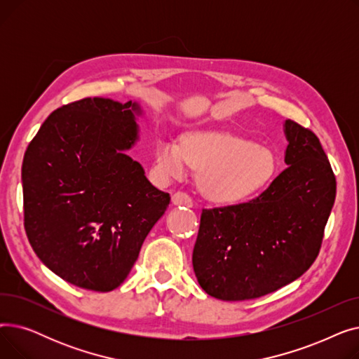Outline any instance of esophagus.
<instances>
[{
  "label": "esophagus",
  "mask_w": 359,
  "mask_h": 359,
  "mask_svg": "<svg viewBox=\"0 0 359 359\" xmlns=\"http://www.w3.org/2000/svg\"><path fill=\"white\" fill-rule=\"evenodd\" d=\"M172 203L176 205V206H186V208H191V206L194 205V202L189 198V195H186L183 192H176L172 196Z\"/></svg>",
  "instance_id": "1"
}]
</instances>
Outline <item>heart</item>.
I'll use <instances>...</instances> for the list:
<instances>
[{
  "mask_svg": "<svg viewBox=\"0 0 359 359\" xmlns=\"http://www.w3.org/2000/svg\"><path fill=\"white\" fill-rule=\"evenodd\" d=\"M154 160L157 172L167 179L182 177L187 165L198 170L201 194L222 205L252 198L271 182L276 170L269 149L227 132H194L182 144L161 140Z\"/></svg>",
  "mask_w": 359,
  "mask_h": 359,
  "instance_id": "1",
  "label": "heart"
}]
</instances>
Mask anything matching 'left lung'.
Returning a JSON list of instances; mask_svg holds the SVG:
<instances>
[{"mask_svg": "<svg viewBox=\"0 0 359 359\" xmlns=\"http://www.w3.org/2000/svg\"><path fill=\"white\" fill-rule=\"evenodd\" d=\"M285 163L257 198L203 210L192 263L202 290L218 299L271 294L316 260L336 198L327 156L311 130L287 119Z\"/></svg>", "mask_w": 359, "mask_h": 359, "instance_id": "1", "label": "left lung"}]
</instances>
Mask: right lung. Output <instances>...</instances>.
<instances>
[{"mask_svg": "<svg viewBox=\"0 0 359 359\" xmlns=\"http://www.w3.org/2000/svg\"><path fill=\"white\" fill-rule=\"evenodd\" d=\"M137 102L88 97L52 111L29 144L25 229L43 265L99 292L129 275L170 196L126 151L140 141Z\"/></svg>", "mask_w": 359, "mask_h": 359, "instance_id": "obj_1", "label": "right lung"}]
</instances>
